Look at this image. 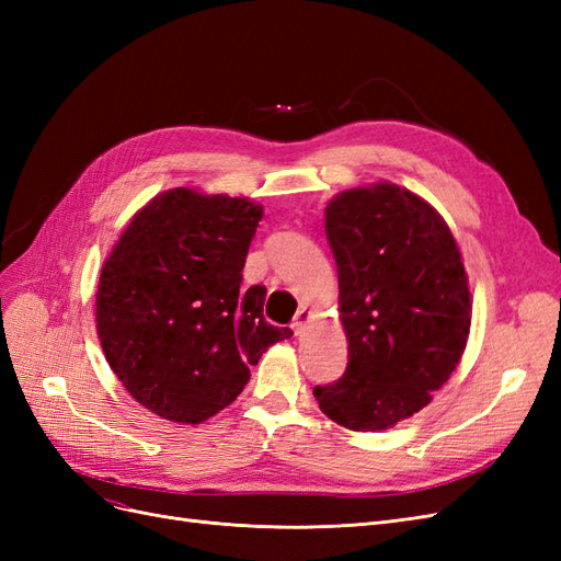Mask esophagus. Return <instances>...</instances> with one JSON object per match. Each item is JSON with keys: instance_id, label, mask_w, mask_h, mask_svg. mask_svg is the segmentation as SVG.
<instances>
[{"instance_id": "1", "label": "esophagus", "mask_w": 561, "mask_h": 561, "mask_svg": "<svg viewBox=\"0 0 561 561\" xmlns=\"http://www.w3.org/2000/svg\"><path fill=\"white\" fill-rule=\"evenodd\" d=\"M309 320H311V311L309 309H299L295 320H293V332L299 336L304 332V328L309 325Z\"/></svg>"}]
</instances>
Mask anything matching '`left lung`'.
<instances>
[{"instance_id":"obj_1","label":"left lung","mask_w":561,"mask_h":561,"mask_svg":"<svg viewBox=\"0 0 561 561\" xmlns=\"http://www.w3.org/2000/svg\"><path fill=\"white\" fill-rule=\"evenodd\" d=\"M325 233L348 365L313 396L339 426L386 431L423 410L466 351L472 301L461 252L435 208L390 182L334 196Z\"/></svg>"}]
</instances>
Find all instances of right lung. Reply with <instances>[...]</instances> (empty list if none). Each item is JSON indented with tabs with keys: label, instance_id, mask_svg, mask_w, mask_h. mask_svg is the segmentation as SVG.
<instances>
[{
	"label": "right lung",
	"instance_id": "obj_1",
	"mask_svg": "<svg viewBox=\"0 0 561 561\" xmlns=\"http://www.w3.org/2000/svg\"><path fill=\"white\" fill-rule=\"evenodd\" d=\"M262 206L175 186L135 213L100 271L95 322L118 381L149 412L201 423L241 396L250 365L290 328L243 290Z\"/></svg>",
	"mask_w": 561,
	"mask_h": 561
}]
</instances>
